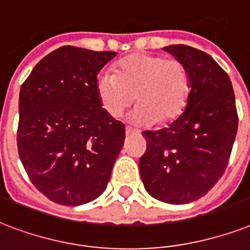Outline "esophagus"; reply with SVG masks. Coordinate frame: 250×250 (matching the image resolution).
<instances>
[{"label": "esophagus", "mask_w": 250, "mask_h": 250, "mask_svg": "<svg viewBox=\"0 0 250 250\" xmlns=\"http://www.w3.org/2000/svg\"><path fill=\"white\" fill-rule=\"evenodd\" d=\"M135 133H138V130H135V129H131V127H129V126L125 127V134H126V135L135 134Z\"/></svg>", "instance_id": "1"}]
</instances>
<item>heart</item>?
Returning <instances> with one entry per match:
<instances>
[{
    "label": "heart",
    "mask_w": 250,
    "mask_h": 250,
    "mask_svg": "<svg viewBox=\"0 0 250 250\" xmlns=\"http://www.w3.org/2000/svg\"><path fill=\"white\" fill-rule=\"evenodd\" d=\"M190 92L183 62L152 53H134L120 60L115 75L102 73L96 79V94L102 107L113 119L134 103L131 123L152 125L176 120L187 107Z\"/></svg>",
    "instance_id": "heart-1"
}]
</instances>
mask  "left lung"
<instances>
[{
  "label": "left lung",
  "mask_w": 250,
  "mask_h": 250,
  "mask_svg": "<svg viewBox=\"0 0 250 250\" xmlns=\"http://www.w3.org/2000/svg\"><path fill=\"white\" fill-rule=\"evenodd\" d=\"M163 49L183 62L190 92L184 112L169 126L142 131L147 148L139 172L151 197L184 205L201 198L222 177L239 119L231 79L211 56L183 44Z\"/></svg>",
  "instance_id": "8db88e82"
}]
</instances>
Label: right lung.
<instances>
[{
    "label": "right lung",
    "instance_id": "obj_1",
    "mask_svg": "<svg viewBox=\"0 0 250 250\" xmlns=\"http://www.w3.org/2000/svg\"><path fill=\"white\" fill-rule=\"evenodd\" d=\"M116 52L61 46L31 71L19 92V158L35 188L59 205L102 194L125 139L108 115L96 79Z\"/></svg>",
    "mask_w": 250,
    "mask_h": 250
}]
</instances>
